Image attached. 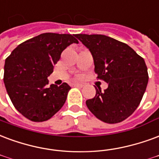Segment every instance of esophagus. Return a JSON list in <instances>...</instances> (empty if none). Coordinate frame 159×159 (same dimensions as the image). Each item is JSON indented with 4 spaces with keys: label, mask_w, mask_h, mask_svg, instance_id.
<instances>
[{
    "label": "esophagus",
    "mask_w": 159,
    "mask_h": 159,
    "mask_svg": "<svg viewBox=\"0 0 159 159\" xmlns=\"http://www.w3.org/2000/svg\"><path fill=\"white\" fill-rule=\"evenodd\" d=\"M74 87H76V88H83V84H79V83H75V84H73Z\"/></svg>",
    "instance_id": "obj_1"
}]
</instances>
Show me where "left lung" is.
<instances>
[{
  "mask_svg": "<svg viewBox=\"0 0 159 159\" xmlns=\"http://www.w3.org/2000/svg\"><path fill=\"white\" fill-rule=\"evenodd\" d=\"M89 49L98 79L109 86L96 89L93 98L86 104L98 120L109 124L123 121L131 116L142 101L148 83L145 61L133 49L102 34H76Z\"/></svg>",
  "mask_w": 159,
  "mask_h": 159,
  "instance_id": "left-lung-1",
  "label": "left lung"
}]
</instances>
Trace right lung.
Wrapping results in <instances>:
<instances>
[{"instance_id": "obj_1", "label": "right lung", "mask_w": 159, "mask_h": 159, "mask_svg": "<svg viewBox=\"0 0 159 159\" xmlns=\"http://www.w3.org/2000/svg\"><path fill=\"white\" fill-rule=\"evenodd\" d=\"M78 40L75 35L42 34L26 40L6 59L5 87L17 111L32 121L48 120L64 105L70 87L49 83L62 51Z\"/></svg>"}]
</instances>
